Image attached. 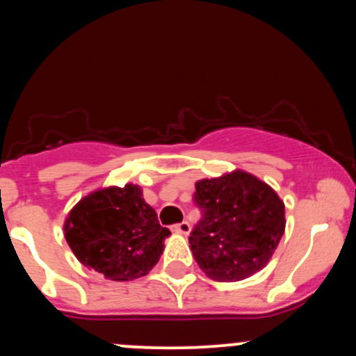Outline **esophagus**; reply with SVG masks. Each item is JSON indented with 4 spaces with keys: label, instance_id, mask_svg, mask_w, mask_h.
I'll return each mask as SVG.
<instances>
[{
    "label": "esophagus",
    "instance_id": "1",
    "mask_svg": "<svg viewBox=\"0 0 356 356\" xmlns=\"http://www.w3.org/2000/svg\"><path fill=\"white\" fill-rule=\"evenodd\" d=\"M172 231L174 232H179V234H189V232H191V224L187 222V220H182V222L174 224Z\"/></svg>",
    "mask_w": 356,
    "mask_h": 356
}]
</instances>
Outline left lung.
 Masks as SVG:
<instances>
[{"label": "left lung", "instance_id": "obj_1", "mask_svg": "<svg viewBox=\"0 0 356 356\" xmlns=\"http://www.w3.org/2000/svg\"><path fill=\"white\" fill-rule=\"evenodd\" d=\"M202 218L189 244L199 268L219 283L246 280L263 269L284 234V204L266 182L234 170L195 182Z\"/></svg>", "mask_w": 356, "mask_h": 356}]
</instances>
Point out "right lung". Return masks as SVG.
Segmentation results:
<instances>
[{
  "label": "right lung",
  "instance_id": "obj_1",
  "mask_svg": "<svg viewBox=\"0 0 356 356\" xmlns=\"http://www.w3.org/2000/svg\"><path fill=\"white\" fill-rule=\"evenodd\" d=\"M63 229L80 263L112 281L145 276L170 234L134 184L88 194L70 211Z\"/></svg>",
  "mask_w": 356,
  "mask_h": 356
}]
</instances>
